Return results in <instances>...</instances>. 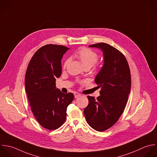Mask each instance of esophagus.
<instances>
[{
	"label": "esophagus",
	"mask_w": 157,
	"mask_h": 157,
	"mask_svg": "<svg viewBox=\"0 0 157 157\" xmlns=\"http://www.w3.org/2000/svg\"><path fill=\"white\" fill-rule=\"evenodd\" d=\"M74 95H75V98H78L79 97H80L81 96V94H79V93H78V92H75V94H74Z\"/></svg>",
	"instance_id": "esophagus-1"
}]
</instances>
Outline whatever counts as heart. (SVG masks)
Returning <instances> with one entry per match:
<instances>
[{
    "mask_svg": "<svg viewBox=\"0 0 157 157\" xmlns=\"http://www.w3.org/2000/svg\"><path fill=\"white\" fill-rule=\"evenodd\" d=\"M75 57L81 61L84 68H91L94 65L98 59V54L92 49L88 48H82L78 50L76 54ZM70 62V59H67L63 63V68H65ZM95 68H97L95 67Z\"/></svg>",
    "mask_w": 157,
    "mask_h": 157,
    "instance_id": "heart-1",
    "label": "heart"
}]
</instances>
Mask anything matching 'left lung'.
<instances>
[{
	"label": "left lung",
	"mask_w": 157,
	"mask_h": 157,
	"mask_svg": "<svg viewBox=\"0 0 157 157\" xmlns=\"http://www.w3.org/2000/svg\"><path fill=\"white\" fill-rule=\"evenodd\" d=\"M89 47L103 51L104 64L95 79L101 87L100 95L87 96L89 105L84 113L92 128L104 132L117 122L125 109L131 89L130 70L124 55L114 47L105 43Z\"/></svg>",
	"instance_id": "obj_1"
}]
</instances>
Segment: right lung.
I'll use <instances>...</instances> for the list:
<instances>
[{
  "label": "right lung",
  "instance_id": "add662e5",
  "mask_svg": "<svg viewBox=\"0 0 157 157\" xmlns=\"http://www.w3.org/2000/svg\"><path fill=\"white\" fill-rule=\"evenodd\" d=\"M68 48L46 44L38 49L28 65L25 87L31 110L44 128H59L66 120L67 109L74 99L56 87V78L62 74L61 59Z\"/></svg>",
  "mask_w": 157,
  "mask_h": 157
}]
</instances>
